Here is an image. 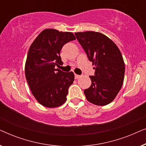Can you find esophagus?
Returning a JSON list of instances; mask_svg holds the SVG:
<instances>
[{"label": "esophagus", "instance_id": "1", "mask_svg": "<svg viewBox=\"0 0 146 146\" xmlns=\"http://www.w3.org/2000/svg\"><path fill=\"white\" fill-rule=\"evenodd\" d=\"M80 77V76L78 75V74H75V79H78Z\"/></svg>", "mask_w": 146, "mask_h": 146}]
</instances>
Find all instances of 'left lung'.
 Segmentation results:
<instances>
[{
  "instance_id": "obj_1",
  "label": "left lung",
  "mask_w": 146,
  "mask_h": 146,
  "mask_svg": "<svg viewBox=\"0 0 146 146\" xmlns=\"http://www.w3.org/2000/svg\"><path fill=\"white\" fill-rule=\"evenodd\" d=\"M89 60L95 67L92 84L84 93L87 100L97 106L111 103L123 85L125 64L117 45L102 33L94 31L75 33Z\"/></svg>"
}]
</instances>
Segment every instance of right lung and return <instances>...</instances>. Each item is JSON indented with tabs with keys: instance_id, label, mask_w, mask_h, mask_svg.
<instances>
[{
	"instance_id": "obj_1",
	"label": "right lung",
	"mask_w": 146,
	"mask_h": 146,
	"mask_svg": "<svg viewBox=\"0 0 146 146\" xmlns=\"http://www.w3.org/2000/svg\"><path fill=\"white\" fill-rule=\"evenodd\" d=\"M76 39L70 32L45 29L29 48L25 63V76L36 100L44 106L52 108L66 101L70 86L74 80L72 72L55 68L63 64L60 50L65 44Z\"/></svg>"
}]
</instances>
